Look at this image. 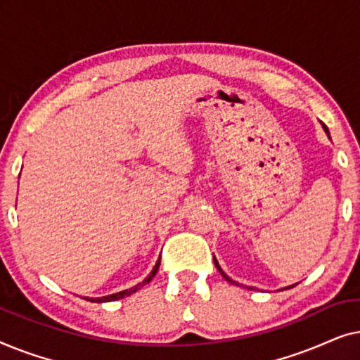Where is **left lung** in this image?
Wrapping results in <instances>:
<instances>
[{
	"instance_id": "obj_1",
	"label": "left lung",
	"mask_w": 360,
	"mask_h": 360,
	"mask_svg": "<svg viewBox=\"0 0 360 360\" xmlns=\"http://www.w3.org/2000/svg\"><path fill=\"white\" fill-rule=\"evenodd\" d=\"M323 129H324V132H326V134H328V137H329V131H328V127H326V124H323ZM329 139H331V137H329ZM213 260H214V265H216V269H218V270H219V272H221V275H223V277H224L226 280H228V282H229V283H233V285H239V287H243V285H240V283H238V282H236V280H233V278H231V277H228V275H226V274L223 272V269H221V267H219L218 260H216V257H214V255H213ZM295 285H297V283H295ZM295 285H290V287H285V288H280V290H288V288H292V287H295ZM249 290H254V288H252V287H249Z\"/></svg>"
}]
</instances>
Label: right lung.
<instances>
[{"mask_svg":"<svg viewBox=\"0 0 360 360\" xmlns=\"http://www.w3.org/2000/svg\"><path fill=\"white\" fill-rule=\"evenodd\" d=\"M159 265H160V257H159V260H157L155 262V265H154V269H152V272L147 275V277L142 280L141 283H137V285H134V287H131V288H127V290H122V292H117V293H112V295H108V297H98V298H85V300H88V302H93V303H106V302H116V300H121V298H124V297H129V295H132V293H136L137 290L139 288H142L144 287L146 283H149L152 278L155 277V274H157V270H159Z\"/></svg>","mask_w":360,"mask_h":360,"instance_id":"add662e5","label":"right lung"}]
</instances>
